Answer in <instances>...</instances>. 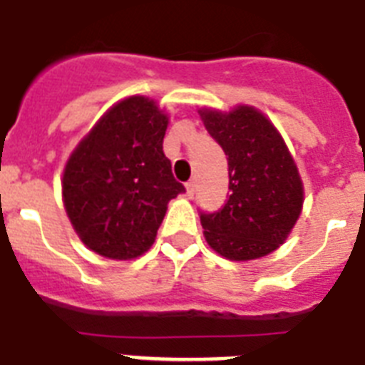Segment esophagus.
Segmentation results:
<instances>
[{"instance_id": "34e87169", "label": "esophagus", "mask_w": 365, "mask_h": 365, "mask_svg": "<svg viewBox=\"0 0 365 365\" xmlns=\"http://www.w3.org/2000/svg\"><path fill=\"white\" fill-rule=\"evenodd\" d=\"M195 189H197V183H195V180H189L187 183H185V191H187V197L191 198L192 195H195Z\"/></svg>"}]
</instances>
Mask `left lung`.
Wrapping results in <instances>:
<instances>
[{
  "label": "left lung",
  "mask_w": 365,
  "mask_h": 365,
  "mask_svg": "<svg viewBox=\"0 0 365 365\" xmlns=\"http://www.w3.org/2000/svg\"><path fill=\"white\" fill-rule=\"evenodd\" d=\"M198 112L227 155L230 189L223 208L200 212L204 238L225 259H260L285 242L300 217L304 187L294 159L272 121L253 106Z\"/></svg>",
  "instance_id": "obj_1"
}]
</instances>
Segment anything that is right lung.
I'll return each mask as SVG.
<instances>
[{"mask_svg": "<svg viewBox=\"0 0 365 365\" xmlns=\"http://www.w3.org/2000/svg\"><path fill=\"white\" fill-rule=\"evenodd\" d=\"M168 115L133 96L96 123L65 165V212L91 251L115 260L150 250L168 200L185 191L163 152Z\"/></svg>", "mask_w": 365, "mask_h": 365, "instance_id": "right-lung-1", "label": "right lung"}]
</instances>
